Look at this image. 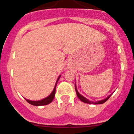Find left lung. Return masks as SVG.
Here are the masks:
<instances>
[{"label": "left lung", "instance_id": "1", "mask_svg": "<svg viewBox=\"0 0 134 134\" xmlns=\"http://www.w3.org/2000/svg\"><path fill=\"white\" fill-rule=\"evenodd\" d=\"M75 90H76V96H77V97H79V99L80 100V101H82V102H84V103H89V104H94V105H97V104H102V103H105V102H107V100L109 99V97H111V95H109V96H108V97H107V98L104 99H102V100H100V101H98V102H91V101H90V100H88V99H86V97H84V96H82L81 94H80V93H79V92H78L77 89H76V83H75Z\"/></svg>", "mask_w": 134, "mask_h": 134}]
</instances>
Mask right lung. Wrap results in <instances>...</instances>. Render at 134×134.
<instances>
[{
	"instance_id": "1",
	"label": "right lung",
	"mask_w": 134,
	"mask_h": 134,
	"mask_svg": "<svg viewBox=\"0 0 134 134\" xmlns=\"http://www.w3.org/2000/svg\"><path fill=\"white\" fill-rule=\"evenodd\" d=\"M60 76H61V75H59V77H58V79H57L55 85V86H54V90H53L52 92V93H50V95H49L48 97H46V98L43 99L39 100V101H31V100H29V99H25L26 101H27L29 103H30V104L32 105H35V106L46 105H48V104H49V103H51V102L53 101V99H54V96H55V88H56L57 82H58V80L59 79Z\"/></svg>"
}]
</instances>
